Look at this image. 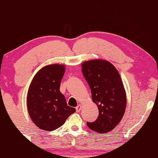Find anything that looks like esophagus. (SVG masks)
I'll use <instances>...</instances> for the list:
<instances>
[{"instance_id":"esophagus-1","label":"esophagus","mask_w":158,"mask_h":158,"mask_svg":"<svg viewBox=\"0 0 158 158\" xmlns=\"http://www.w3.org/2000/svg\"><path fill=\"white\" fill-rule=\"evenodd\" d=\"M81 107H82V106H81V105H79L78 106H77V107H76V111H77V112H79L80 111H81Z\"/></svg>"}]
</instances>
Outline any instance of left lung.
<instances>
[{
  "label": "left lung",
  "mask_w": 158,
  "mask_h": 158,
  "mask_svg": "<svg viewBox=\"0 0 158 158\" xmlns=\"http://www.w3.org/2000/svg\"><path fill=\"white\" fill-rule=\"evenodd\" d=\"M82 73L91 90L92 100L99 115L95 122H87L90 129L106 133L121 122L126 108V93L116 68L107 60H90L81 64Z\"/></svg>",
  "instance_id": "1"
}]
</instances>
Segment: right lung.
<instances>
[{
	"label": "right lung",
	"instance_id": "obj_1",
	"mask_svg": "<svg viewBox=\"0 0 158 158\" xmlns=\"http://www.w3.org/2000/svg\"><path fill=\"white\" fill-rule=\"evenodd\" d=\"M65 66L52 64L41 68L29 86L27 107L35 125L45 131H53L64 124L76 109L69 106L60 91Z\"/></svg>",
	"mask_w": 158,
	"mask_h": 158
}]
</instances>
